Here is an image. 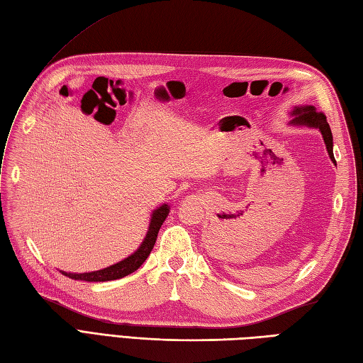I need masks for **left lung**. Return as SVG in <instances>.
I'll use <instances>...</instances> for the list:
<instances>
[{"label":"left lung","mask_w":363,"mask_h":363,"mask_svg":"<svg viewBox=\"0 0 363 363\" xmlns=\"http://www.w3.org/2000/svg\"><path fill=\"white\" fill-rule=\"evenodd\" d=\"M294 113L297 115L291 123H294V125H305L309 128H317L322 132L330 158L333 162H335L334 154H333V134H331L328 121H326V115L323 112H317L313 106H308V108H297L294 109Z\"/></svg>","instance_id":"left-lung-1"}]
</instances>
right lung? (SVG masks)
I'll list each match as a JSON object with an SVG mask.
<instances>
[{
	"label": "right lung",
	"instance_id": "add662e5",
	"mask_svg": "<svg viewBox=\"0 0 363 363\" xmlns=\"http://www.w3.org/2000/svg\"><path fill=\"white\" fill-rule=\"evenodd\" d=\"M169 214V208L167 205H163L158 209L154 211L152 218H151V225H149V231L147 235L141 243L140 248L129 255L128 259L121 260L120 263H115L109 268H104L100 271H94V272H83V274H72V272H63L65 276H67L69 279H74V280H84V281H108V280H117L128 276V274L137 271L143 262L147 259V255L151 254L155 240H157V235L158 231H160V228L164 222V218Z\"/></svg>",
	"mask_w": 363,
	"mask_h": 363
}]
</instances>
